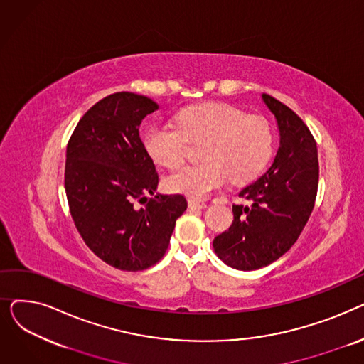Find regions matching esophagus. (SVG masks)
<instances>
[{"label": "esophagus", "instance_id": "1", "mask_svg": "<svg viewBox=\"0 0 364 364\" xmlns=\"http://www.w3.org/2000/svg\"><path fill=\"white\" fill-rule=\"evenodd\" d=\"M188 208L190 209H203L206 208V202L200 199H188Z\"/></svg>", "mask_w": 364, "mask_h": 364}]
</instances>
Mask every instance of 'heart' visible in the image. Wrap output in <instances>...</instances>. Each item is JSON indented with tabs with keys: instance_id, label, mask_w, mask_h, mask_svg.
I'll use <instances>...</instances> for the list:
<instances>
[{
	"instance_id": "obj_1",
	"label": "heart",
	"mask_w": 364,
	"mask_h": 364,
	"mask_svg": "<svg viewBox=\"0 0 364 364\" xmlns=\"http://www.w3.org/2000/svg\"><path fill=\"white\" fill-rule=\"evenodd\" d=\"M176 125H153L144 134V149L159 166L176 169L186 158L188 141H203L202 164L188 165L166 180L169 190L205 198L230 177L235 183L254 180L273 151L272 129L259 117L224 103H200L181 109Z\"/></svg>"
}]
</instances>
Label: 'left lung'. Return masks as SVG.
I'll use <instances>...</instances> for the list:
<instances>
[{
  "label": "left lung",
  "mask_w": 364,
  "mask_h": 364,
  "mask_svg": "<svg viewBox=\"0 0 364 364\" xmlns=\"http://www.w3.org/2000/svg\"><path fill=\"white\" fill-rule=\"evenodd\" d=\"M279 129V149L272 166L239 196L250 205H233V223L214 242L217 257L242 272L258 270L279 259L307 224L318 186L317 146L298 114L262 94Z\"/></svg>",
  "instance_id": "1"
}]
</instances>
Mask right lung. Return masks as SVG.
Listing matches in <instances>:
<instances>
[{
    "mask_svg": "<svg viewBox=\"0 0 364 364\" xmlns=\"http://www.w3.org/2000/svg\"><path fill=\"white\" fill-rule=\"evenodd\" d=\"M159 106L146 95L114 92L76 125L66 149L65 188L70 215L90 250L114 269L139 272L168 250L183 195H162L144 208L135 202L158 188L156 168L139 136Z\"/></svg>",
    "mask_w": 364,
    "mask_h": 364,
    "instance_id": "add662e5",
    "label": "right lung"
}]
</instances>
